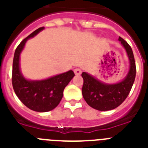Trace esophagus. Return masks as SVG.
I'll use <instances>...</instances> for the list:
<instances>
[{
    "mask_svg": "<svg viewBox=\"0 0 148 148\" xmlns=\"http://www.w3.org/2000/svg\"><path fill=\"white\" fill-rule=\"evenodd\" d=\"M74 73H75V74L76 75H79V74H81V70H80V69H75L74 70Z\"/></svg>",
    "mask_w": 148,
    "mask_h": 148,
    "instance_id": "esophagus-1",
    "label": "esophagus"
}]
</instances>
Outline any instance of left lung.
<instances>
[{
	"label": "left lung",
	"instance_id": "left-lung-1",
	"mask_svg": "<svg viewBox=\"0 0 148 148\" xmlns=\"http://www.w3.org/2000/svg\"><path fill=\"white\" fill-rule=\"evenodd\" d=\"M119 40L126 50L130 61V70L122 81L107 84L88 73H82L83 98L88 106L99 111L112 110L120 106L129 95L136 78V62L132 48L121 37H119Z\"/></svg>",
	"mask_w": 148,
	"mask_h": 148
}]
</instances>
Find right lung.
<instances>
[{
    "label": "right lung",
    "mask_w": 148,
    "mask_h": 148,
    "mask_svg": "<svg viewBox=\"0 0 148 148\" xmlns=\"http://www.w3.org/2000/svg\"><path fill=\"white\" fill-rule=\"evenodd\" d=\"M44 28L37 29L19 44L15 51L12 63V83L15 93L27 107L39 112L51 111L58 106L65 86L74 77L71 70L42 80L27 79L21 74L19 65L21 53L27 41Z\"/></svg>",
    "instance_id": "obj_1"
}]
</instances>
